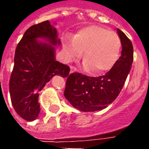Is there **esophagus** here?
Instances as JSON below:
<instances>
[{
	"instance_id": "obj_1",
	"label": "esophagus",
	"mask_w": 149,
	"mask_h": 149,
	"mask_svg": "<svg viewBox=\"0 0 149 149\" xmlns=\"http://www.w3.org/2000/svg\"><path fill=\"white\" fill-rule=\"evenodd\" d=\"M77 71V68H75L74 66H70V72H74Z\"/></svg>"
}]
</instances>
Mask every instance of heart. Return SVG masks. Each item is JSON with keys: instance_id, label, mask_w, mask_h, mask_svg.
Here are the masks:
<instances>
[{"instance_id": "heart-1", "label": "heart", "mask_w": 149, "mask_h": 149, "mask_svg": "<svg viewBox=\"0 0 149 149\" xmlns=\"http://www.w3.org/2000/svg\"><path fill=\"white\" fill-rule=\"evenodd\" d=\"M121 41L117 34L106 28L90 25L79 30L74 38H66V60L80 58L84 51V68L93 74H102L115 65L120 57Z\"/></svg>"}]
</instances>
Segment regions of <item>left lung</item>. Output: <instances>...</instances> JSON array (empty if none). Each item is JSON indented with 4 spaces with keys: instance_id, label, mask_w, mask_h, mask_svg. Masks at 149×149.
Instances as JSON below:
<instances>
[{
    "instance_id": "8db88e82",
    "label": "left lung",
    "mask_w": 149,
    "mask_h": 149,
    "mask_svg": "<svg viewBox=\"0 0 149 149\" xmlns=\"http://www.w3.org/2000/svg\"><path fill=\"white\" fill-rule=\"evenodd\" d=\"M121 41V55L104 76L91 77L79 72L68 75L64 95L72 106L82 112L102 110L118 97L132 68L133 47L121 30L116 29Z\"/></svg>"
}]
</instances>
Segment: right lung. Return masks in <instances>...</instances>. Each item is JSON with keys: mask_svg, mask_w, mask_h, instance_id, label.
<instances>
[{"mask_svg": "<svg viewBox=\"0 0 149 149\" xmlns=\"http://www.w3.org/2000/svg\"><path fill=\"white\" fill-rule=\"evenodd\" d=\"M60 45L56 29L45 21L29 28L17 46L9 93L15 111L25 120L37 118L39 92L46 83L56 75L66 77L69 74L68 65L56 61L55 47Z\"/></svg>", "mask_w": 149, "mask_h": 149, "instance_id": "add662e5", "label": "right lung"}]
</instances>
